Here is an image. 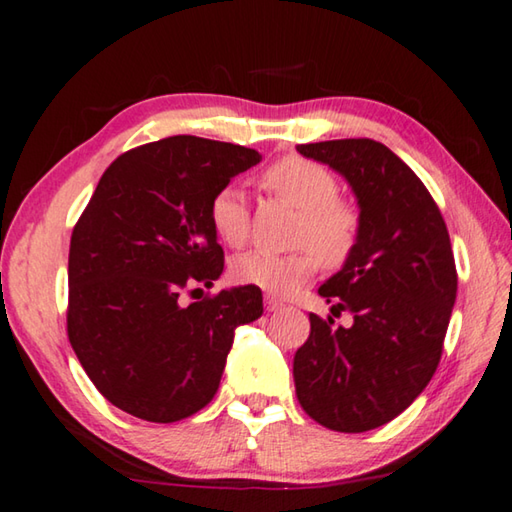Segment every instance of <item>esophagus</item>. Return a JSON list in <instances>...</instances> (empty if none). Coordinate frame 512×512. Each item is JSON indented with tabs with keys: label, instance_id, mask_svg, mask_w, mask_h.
Wrapping results in <instances>:
<instances>
[{
	"label": "esophagus",
	"instance_id": "34e87169",
	"mask_svg": "<svg viewBox=\"0 0 512 512\" xmlns=\"http://www.w3.org/2000/svg\"><path fill=\"white\" fill-rule=\"evenodd\" d=\"M264 307H266V311H280L284 305L280 300H275L273 296H266L264 298Z\"/></svg>",
	"mask_w": 512,
	"mask_h": 512
}]
</instances>
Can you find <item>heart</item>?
<instances>
[{"mask_svg":"<svg viewBox=\"0 0 512 512\" xmlns=\"http://www.w3.org/2000/svg\"><path fill=\"white\" fill-rule=\"evenodd\" d=\"M264 185L300 210L293 237L300 248L282 255L250 250L232 262V277L273 296H287L314 275L318 259L327 266H341L352 255L359 239V214L336 196L339 185L332 171L298 155L271 164L264 171ZM207 214L223 244L232 248L246 244L250 212L239 185L228 183L216 189Z\"/></svg>","mask_w":512,"mask_h":512,"instance_id":"1","label":"heart"}]
</instances>
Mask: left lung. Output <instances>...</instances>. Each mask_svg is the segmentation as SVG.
Instances as JSON below:
<instances>
[{"label": "left lung", "mask_w": 512, "mask_h": 512, "mask_svg": "<svg viewBox=\"0 0 512 512\" xmlns=\"http://www.w3.org/2000/svg\"><path fill=\"white\" fill-rule=\"evenodd\" d=\"M348 180L359 205V239L318 289L350 327L309 314L311 332L293 357L298 402L309 418L361 433L409 409L438 368L456 302L449 232L409 164L375 140L298 144Z\"/></svg>", "instance_id": "1"}]
</instances>
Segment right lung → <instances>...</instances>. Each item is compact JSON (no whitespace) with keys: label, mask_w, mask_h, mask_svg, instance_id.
Listing matches in <instances>:
<instances>
[{"label":"right lung","mask_w":512,"mask_h":512,"mask_svg":"<svg viewBox=\"0 0 512 512\" xmlns=\"http://www.w3.org/2000/svg\"><path fill=\"white\" fill-rule=\"evenodd\" d=\"M259 160L246 146L176 135L121 153L101 176L69 244L67 336L117 409L149 422L201 411L235 329L262 316L250 284L183 302L223 273L214 192Z\"/></svg>","instance_id":"1"}]
</instances>
